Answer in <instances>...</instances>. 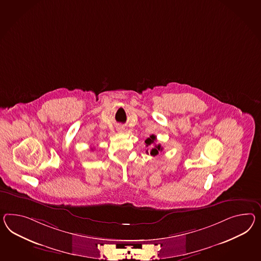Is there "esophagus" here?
Listing matches in <instances>:
<instances>
[{"label":"esophagus","mask_w":261,"mask_h":261,"mask_svg":"<svg viewBox=\"0 0 261 261\" xmlns=\"http://www.w3.org/2000/svg\"><path fill=\"white\" fill-rule=\"evenodd\" d=\"M118 130H122V127H119V128H118Z\"/></svg>","instance_id":"1"}]
</instances>
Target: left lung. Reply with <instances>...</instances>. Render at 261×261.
<instances>
[{
    "instance_id": "obj_1",
    "label": "left lung",
    "mask_w": 261,
    "mask_h": 261,
    "mask_svg": "<svg viewBox=\"0 0 261 261\" xmlns=\"http://www.w3.org/2000/svg\"><path fill=\"white\" fill-rule=\"evenodd\" d=\"M155 142H156V136H155L154 134L150 135V136L145 141L146 146L150 147V150H149V151L147 150L146 152H147V154L152 155V156H156L157 154H159V152L163 150V147H161L160 144H155Z\"/></svg>"
}]
</instances>
